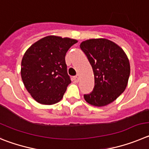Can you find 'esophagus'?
<instances>
[{"label":"esophagus","mask_w":149,"mask_h":149,"mask_svg":"<svg viewBox=\"0 0 149 149\" xmlns=\"http://www.w3.org/2000/svg\"><path fill=\"white\" fill-rule=\"evenodd\" d=\"M73 80H74L75 82H78V81H79V76H78V75H76V76L73 77Z\"/></svg>","instance_id":"obj_1"}]
</instances>
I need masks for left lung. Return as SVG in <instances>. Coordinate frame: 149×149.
Returning a JSON list of instances; mask_svg holds the SVG:
<instances>
[{
  "mask_svg": "<svg viewBox=\"0 0 149 149\" xmlns=\"http://www.w3.org/2000/svg\"><path fill=\"white\" fill-rule=\"evenodd\" d=\"M80 48L93 68L94 88L84 94L85 101L96 107L113 102L124 92L130 76V63L120 46L106 38L82 41Z\"/></svg>",
  "mask_w": 149,
  "mask_h": 149,
  "instance_id": "1",
  "label": "left lung"
}]
</instances>
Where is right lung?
Returning <instances> with one entry per match:
<instances>
[{
	"mask_svg": "<svg viewBox=\"0 0 149 149\" xmlns=\"http://www.w3.org/2000/svg\"><path fill=\"white\" fill-rule=\"evenodd\" d=\"M77 40L49 36L29 47L21 61V75L25 88L40 104L61 101L71 81L65 56Z\"/></svg>",
	"mask_w": 149,
	"mask_h": 149,
	"instance_id": "1",
	"label": "right lung"
}]
</instances>
